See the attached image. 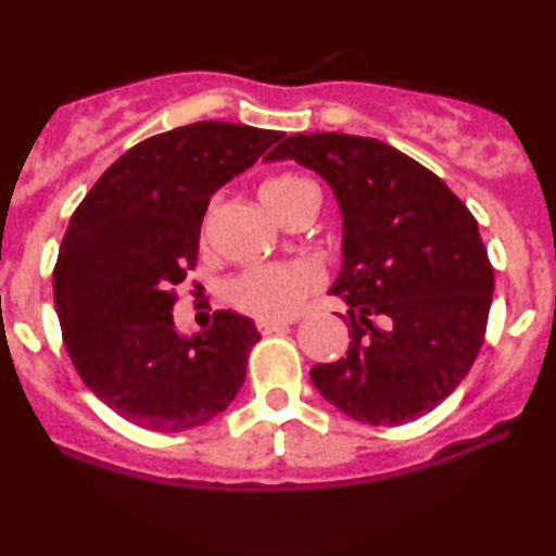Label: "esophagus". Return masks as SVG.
<instances>
[{
    "label": "esophagus",
    "instance_id": "esophagus-1",
    "mask_svg": "<svg viewBox=\"0 0 556 556\" xmlns=\"http://www.w3.org/2000/svg\"><path fill=\"white\" fill-rule=\"evenodd\" d=\"M292 321H279V318H261L258 321V331L261 334H271V331H282L290 327Z\"/></svg>",
    "mask_w": 556,
    "mask_h": 556
}]
</instances>
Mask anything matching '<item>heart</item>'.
<instances>
[{
	"mask_svg": "<svg viewBox=\"0 0 556 556\" xmlns=\"http://www.w3.org/2000/svg\"><path fill=\"white\" fill-rule=\"evenodd\" d=\"M261 198L266 208L287 219L295 208L308 201H318L314 182L300 175H277L261 185ZM321 285V269L311 261H290V264H269L242 271L227 285V298L248 314L258 318H290L298 314L305 295Z\"/></svg>",
	"mask_w": 556,
	"mask_h": 556,
	"instance_id": "b5f03b06",
	"label": "heart"
}]
</instances>
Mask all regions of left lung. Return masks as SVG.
<instances>
[{"label":"left lung","instance_id":"1","mask_svg":"<svg viewBox=\"0 0 556 556\" xmlns=\"http://www.w3.org/2000/svg\"><path fill=\"white\" fill-rule=\"evenodd\" d=\"M295 159L331 185L342 212L348 300L344 358L311 379L344 416L402 426L433 410L468 376L486 334L494 269L476 216L416 159L376 138L287 136L266 154Z\"/></svg>","mask_w":556,"mask_h":556}]
</instances>
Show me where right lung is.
<instances>
[{
    "label": "right lung",
    "mask_w": 556,
    "mask_h": 556,
    "mask_svg": "<svg viewBox=\"0 0 556 556\" xmlns=\"http://www.w3.org/2000/svg\"><path fill=\"white\" fill-rule=\"evenodd\" d=\"M279 138L214 119L159 132L119 156L70 219L54 266L62 340L83 384L140 429H195L238 397L256 324L216 311L185 337L172 308L212 195Z\"/></svg>",
    "instance_id": "1"
}]
</instances>
